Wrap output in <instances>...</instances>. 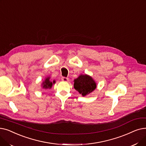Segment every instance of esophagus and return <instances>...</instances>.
<instances>
[{
    "label": "esophagus",
    "instance_id": "34e87169",
    "mask_svg": "<svg viewBox=\"0 0 146 146\" xmlns=\"http://www.w3.org/2000/svg\"><path fill=\"white\" fill-rule=\"evenodd\" d=\"M61 80H62V81H65V82H68L69 81V78H66V77H62Z\"/></svg>",
    "mask_w": 146,
    "mask_h": 146
}]
</instances>
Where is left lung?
Returning a JSON list of instances; mask_svg holds the SVG:
<instances>
[{
  "instance_id": "left-lung-1",
  "label": "left lung",
  "mask_w": 146,
  "mask_h": 146,
  "mask_svg": "<svg viewBox=\"0 0 146 146\" xmlns=\"http://www.w3.org/2000/svg\"><path fill=\"white\" fill-rule=\"evenodd\" d=\"M74 88L82 96H86L91 93L96 88V82L93 78L88 75L81 74L74 80Z\"/></svg>"
}]
</instances>
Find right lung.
Returning <instances> with one entry per match:
<instances>
[{
  "instance_id": "1",
  "label": "right lung",
  "mask_w": 146,
  "mask_h": 146,
  "mask_svg": "<svg viewBox=\"0 0 146 146\" xmlns=\"http://www.w3.org/2000/svg\"><path fill=\"white\" fill-rule=\"evenodd\" d=\"M55 82H56V81L53 80L52 81H51L50 77H47L41 84V87L43 89H50L52 88L53 84H55Z\"/></svg>"
}]
</instances>
